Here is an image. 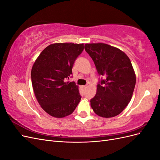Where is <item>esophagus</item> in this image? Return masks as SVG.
I'll return each instance as SVG.
<instances>
[{
  "label": "esophagus",
  "mask_w": 160,
  "mask_h": 160,
  "mask_svg": "<svg viewBox=\"0 0 160 160\" xmlns=\"http://www.w3.org/2000/svg\"><path fill=\"white\" fill-rule=\"evenodd\" d=\"M81 88H83V89H86V88H87V85H84V86H82V87H81Z\"/></svg>",
  "instance_id": "obj_1"
}]
</instances>
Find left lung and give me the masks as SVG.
I'll return each mask as SVG.
<instances>
[{
    "label": "left lung",
    "instance_id": "obj_1",
    "mask_svg": "<svg viewBox=\"0 0 160 160\" xmlns=\"http://www.w3.org/2000/svg\"><path fill=\"white\" fill-rule=\"evenodd\" d=\"M85 50L101 77L91 108L100 117H115L132 98L136 77L132 62L124 52L105 43L85 44Z\"/></svg>",
    "mask_w": 160,
    "mask_h": 160
}]
</instances>
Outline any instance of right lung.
I'll list each match as a JSON object with an SVG mask.
<instances>
[{"label": "right lung", "mask_w": 160, "mask_h": 160, "mask_svg": "<svg viewBox=\"0 0 160 160\" xmlns=\"http://www.w3.org/2000/svg\"><path fill=\"white\" fill-rule=\"evenodd\" d=\"M83 44L54 43L43 50L33 64L31 81L38 103L45 112L57 118L73 112L81 96L75 82H66Z\"/></svg>", "instance_id": "1"}]
</instances>
